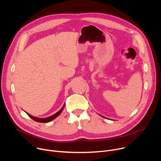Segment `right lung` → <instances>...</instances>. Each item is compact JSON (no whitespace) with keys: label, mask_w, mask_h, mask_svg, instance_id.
<instances>
[{"label":"right lung","mask_w":161,"mask_h":161,"mask_svg":"<svg viewBox=\"0 0 161 161\" xmlns=\"http://www.w3.org/2000/svg\"><path fill=\"white\" fill-rule=\"evenodd\" d=\"M64 107H65V103H64L63 106L62 107V108L58 112H57L55 114H53V115H52L50 116H48V117H47V118H42H42H38V117H35L34 116H31V114H28L26 112V113L31 118V119H33L36 122H41V123H47V122H49L53 120V119H55L56 117H58L60 114V113L62 112V111L63 110Z\"/></svg>","instance_id":"add662e5"}]
</instances>
